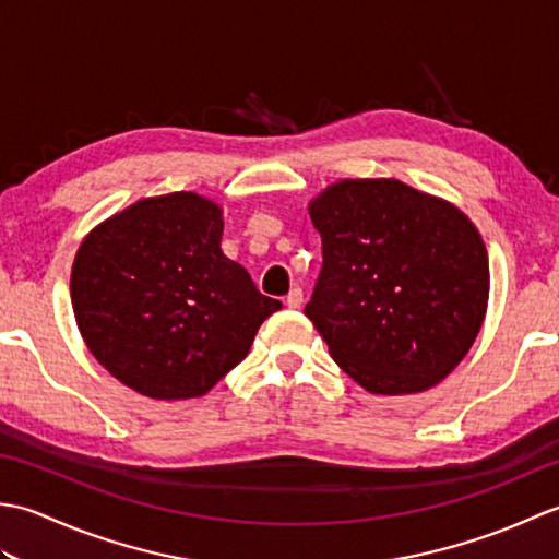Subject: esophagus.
<instances>
[{"instance_id":"esophagus-1","label":"esophagus","mask_w":559,"mask_h":559,"mask_svg":"<svg viewBox=\"0 0 559 559\" xmlns=\"http://www.w3.org/2000/svg\"><path fill=\"white\" fill-rule=\"evenodd\" d=\"M286 305L293 307V310H298V307L302 305V288H298V286L290 288V293L286 295Z\"/></svg>"}]
</instances>
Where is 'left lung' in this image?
I'll use <instances>...</instances> for the list:
<instances>
[{
	"label": "left lung",
	"mask_w": 559,
	"mask_h": 559,
	"mask_svg": "<svg viewBox=\"0 0 559 559\" xmlns=\"http://www.w3.org/2000/svg\"><path fill=\"white\" fill-rule=\"evenodd\" d=\"M322 235L305 314L372 394L435 386L476 341L488 252L459 209L399 180H343L310 204Z\"/></svg>",
	"instance_id": "left-lung-1"
}]
</instances>
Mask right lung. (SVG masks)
<instances>
[{"instance_id": "right-lung-1", "label": "right lung", "mask_w": 559, "mask_h": 559, "mask_svg": "<svg viewBox=\"0 0 559 559\" xmlns=\"http://www.w3.org/2000/svg\"><path fill=\"white\" fill-rule=\"evenodd\" d=\"M221 216L194 192L141 199L79 247L71 307L81 336L139 394L204 396L283 307L223 254Z\"/></svg>"}]
</instances>
